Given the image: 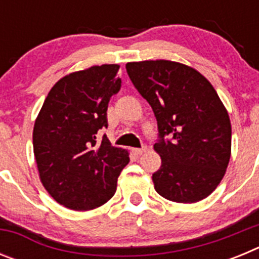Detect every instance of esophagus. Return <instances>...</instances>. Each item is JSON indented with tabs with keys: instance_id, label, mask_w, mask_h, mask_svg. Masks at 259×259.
Segmentation results:
<instances>
[{
	"instance_id": "obj_1",
	"label": "esophagus",
	"mask_w": 259,
	"mask_h": 259,
	"mask_svg": "<svg viewBox=\"0 0 259 259\" xmlns=\"http://www.w3.org/2000/svg\"><path fill=\"white\" fill-rule=\"evenodd\" d=\"M146 150H148V148H146V146H143L141 149H136V148H135V149H132V152H134L135 154H137V155H143L144 153L146 152Z\"/></svg>"
}]
</instances>
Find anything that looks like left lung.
Returning a JSON list of instances; mask_svg holds the SVG:
<instances>
[{"instance_id":"obj_1","label":"left lung","mask_w":259,"mask_h":259,"mask_svg":"<svg viewBox=\"0 0 259 259\" xmlns=\"http://www.w3.org/2000/svg\"><path fill=\"white\" fill-rule=\"evenodd\" d=\"M128 76L149 102L161 140L162 164L152 179L158 194L179 203L206 198L223 179L231 158V120L209 80L179 62H128ZM170 136L171 141L163 137Z\"/></svg>"}]
</instances>
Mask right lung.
<instances>
[{"label":"right lung","mask_w":259,"mask_h":259,"mask_svg":"<svg viewBox=\"0 0 259 259\" xmlns=\"http://www.w3.org/2000/svg\"><path fill=\"white\" fill-rule=\"evenodd\" d=\"M119 65L92 66L59 79L45 98L33 127L38 176L62 206L97 209L113 197L130 153L111 146L97 132L107 127L106 111L122 80Z\"/></svg>","instance_id":"1"}]
</instances>
